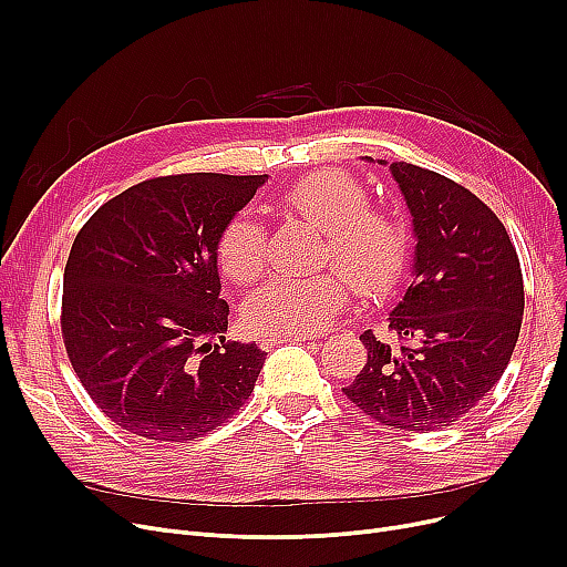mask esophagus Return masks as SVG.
I'll return each instance as SVG.
<instances>
[{"instance_id": "1", "label": "esophagus", "mask_w": 567, "mask_h": 567, "mask_svg": "<svg viewBox=\"0 0 567 567\" xmlns=\"http://www.w3.org/2000/svg\"><path fill=\"white\" fill-rule=\"evenodd\" d=\"M306 340H312V338L310 336H264L259 340V347L271 349V347H278L282 342H306Z\"/></svg>"}]
</instances>
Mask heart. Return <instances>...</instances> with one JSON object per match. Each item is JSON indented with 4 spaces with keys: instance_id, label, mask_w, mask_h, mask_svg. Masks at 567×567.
Wrapping results in <instances>:
<instances>
[{
    "instance_id": "obj_1",
    "label": "heart",
    "mask_w": 567,
    "mask_h": 567,
    "mask_svg": "<svg viewBox=\"0 0 567 567\" xmlns=\"http://www.w3.org/2000/svg\"><path fill=\"white\" fill-rule=\"evenodd\" d=\"M282 208L323 231L321 261L333 264L361 296H383L402 278L409 261L404 223L372 208L359 178L340 169L306 176L282 195ZM218 266L236 285L252 282L266 261V229L241 214L218 238ZM336 274L278 276L257 287L244 303L248 329L268 336H310L321 331L344 306L347 287Z\"/></svg>"
}]
</instances>
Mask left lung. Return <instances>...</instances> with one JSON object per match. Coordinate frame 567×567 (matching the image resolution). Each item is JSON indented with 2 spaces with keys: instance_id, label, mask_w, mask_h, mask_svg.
Instances as JSON below:
<instances>
[{
  "instance_id": "obj_1",
  "label": "left lung",
  "mask_w": 567,
  "mask_h": 567,
  "mask_svg": "<svg viewBox=\"0 0 567 567\" xmlns=\"http://www.w3.org/2000/svg\"><path fill=\"white\" fill-rule=\"evenodd\" d=\"M391 174L415 236L413 280L389 317L402 344L365 331L368 363L342 391L381 425L432 432L457 423L508 368L524 280L508 231L483 199L411 163H393Z\"/></svg>"
}]
</instances>
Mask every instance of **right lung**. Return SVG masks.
Listing matches in <instances>:
<instances>
[{
	"label": "right lung",
	"mask_w": 567,
	"mask_h": 567,
	"mask_svg": "<svg viewBox=\"0 0 567 567\" xmlns=\"http://www.w3.org/2000/svg\"><path fill=\"white\" fill-rule=\"evenodd\" d=\"M266 178H146L78 231L64 268L62 336L84 391L126 432L193 441L250 398L266 353L225 342L229 306L216 250Z\"/></svg>",
	"instance_id": "add662e5"
}]
</instances>
